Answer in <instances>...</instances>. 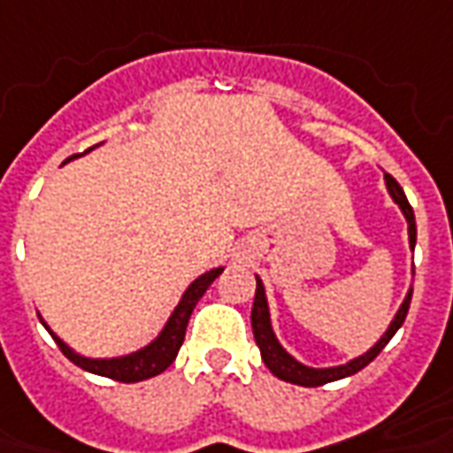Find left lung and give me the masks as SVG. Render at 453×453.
<instances>
[{"instance_id": "obj_1", "label": "left lung", "mask_w": 453, "mask_h": 453, "mask_svg": "<svg viewBox=\"0 0 453 453\" xmlns=\"http://www.w3.org/2000/svg\"><path fill=\"white\" fill-rule=\"evenodd\" d=\"M385 186H388V194H390L392 201L400 205V211H403L404 220H407L410 248L414 250V242H417V226H414L412 205H410L407 196H404V191L400 188V183L395 181L390 173H385ZM255 280H257V292H255V303H252V316H250V319H252V334H255V343H257L259 348V356L265 360V365L270 368L272 375H277V378L284 382H292V385H302V388H319V385H326V382L343 380L348 375H353V372H358V370L365 368L370 360H375V356L380 353L382 348L388 346V341L397 334V328L403 326L404 316H407V309H410V299H412V287H410V289H407V296H404L403 303H400V309H397V314L392 316L388 331H385L363 356L348 360L343 365L311 368V365H303L302 360L294 358L292 353L280 343V338H277L274 328H272L270 303H267L265 284H262L259 277H255Z\"/></svg>"}]
</instances>
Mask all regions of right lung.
<instances>
[{
	"mask_svg": "<svg viewBox=\"0 0 453 453\" xmlns=\"http://www.w3.org/2000/svg\"><path fill=\"white\" fill-rule=\"evenodd\" d=\"M95 147H90L93 151ZM73 159V157H71ZM220 272L223 267H213V270L203 272L201 277H196L188 287H186V292L181 294V299L179 303L173 306L172 316L166 319V324L161 328L157 338H151L147 346H142L139 350H132V353H125V356H115V358H90V356H81L78 350H73L61 336H56L53 331H50V326L41 319V324L46 326V331H49L53 341L58 343V348L63 350V356L75 363L78 368L88 370V372H93V375H103V378H112L117 382H142V380H150L154 375H159L164 370L172 365L173 360H176V353H179V348L183 343V336H186V326H188V319L194 314L196 303L198 299L203 296L205 289L216 281V277H220Z\"/></svg>",
	"mask_w": 453,
	"mask_h": 453,
	"instance_id": "obj_1",
	"label": "right lung"
}]
</instances>
